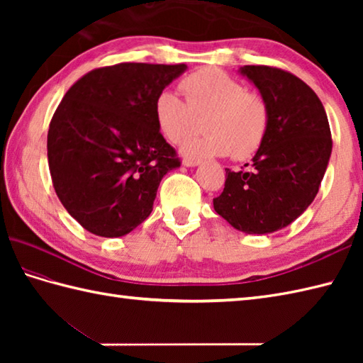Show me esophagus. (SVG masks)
I'll list each match as a JSON object with an SVG mask.
<instances>
[{
  "label": "esophagus",
  "mask_w": 363,
  "mask_h": 363,
  "mask_svg": "<svg viewBox=\"0 0 363 363\" xmlns=\"http://www.w3.org/2000/svg\"><path fill=\"white\" fill-rule=\"evenodd\" d=\"M182 164L186 165V167H196V165L201 164V160L195 159V157H184L182 159Z\"/></svg>",
  "instance_id": "1"
}]
</instances>
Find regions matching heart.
<instances>
[{"mask_svg": "<svg viewBox=\"0 0 363 363\" xmlns=\"http://www.w3.org/2000/svg\"><path fill=\"white\" fill-rule=\"evenodd\" d=\"M186 99L164 90L154 101L157 128L169 142L182 143L206 117L203 135L191 137L182 151L191 157L248 159L265 142L269 128L267 99L218 68H201L179 84Z\"/></svg>", "mask_w": 363, "mask_h": 363, "instance_id": "heart-1", "label": "heart"}]
</instances>
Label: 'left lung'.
<instances>
[{
    "mask_svg": "<svg viewBox=\"0 0 363 363\" xmlns=\"http://www.w3.org/2000/svg\"><path fill=\"white\" fill-rule=\"evenodd\" d=\"M240 73L267 99L269 128L248 169L226 168L225 189L213 198V209L242 233L269 234L312 204L333 138L320 98L298 76L268 65H245Z\"/></svg>",
    "mask_w": 363,
    "mask_h": 363,
    "instance_id": "obj_1",
    "label": "left lung"
}]
</instances>
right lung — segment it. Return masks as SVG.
<instances>
[{
  "instance_id": "right-lung-1",
  "label": "right lung",
  "mask_w": 363,
  "mask_h": 363,
  "mask_svg": "<svg viewBox=\"0 0 363 363\" xmlns=\"http://www.w3.org/2000/svg\"><path fill=\"white\" fill-rule=\"evenodd\" d=\"M186 64L95 68L68 89L48 129L54 190L99 237H121L150 217L159 184L181 165L154 117L156 96Z\"/></svg>"
}]
</instances>
